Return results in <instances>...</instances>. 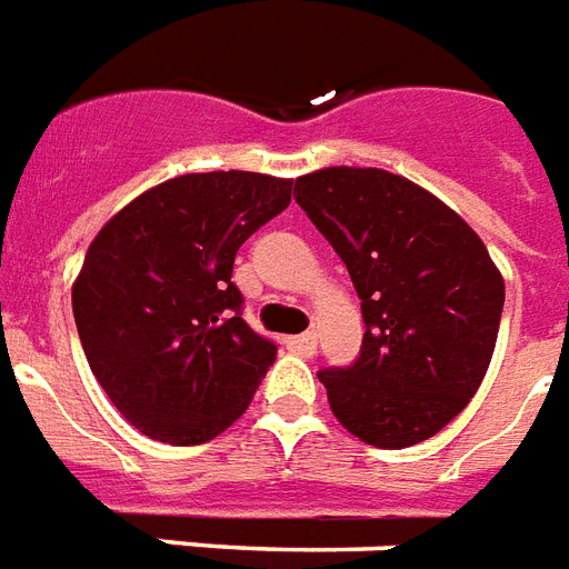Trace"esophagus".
Here are the masks:
<instances>
[{"mask_svg": "<svg viewBox=\"0 0 569 569\" xmlns=\"http://www.w3.org/2000/svg\"><path fill=\"white\" fill-rule=\"evenodd\" d=\"M288 349L290 352H297V356H313L317 352V338H313L311 331L306 335H297V338H288Z\"/></svg>", "mask_w": 569, "mask_h": 569, "instance_id": "esophagus-1", "label": "esophagus"}]
</instances>
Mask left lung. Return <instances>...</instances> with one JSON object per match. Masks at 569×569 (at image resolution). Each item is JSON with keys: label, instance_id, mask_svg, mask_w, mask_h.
Segmentation results:
<instances>
[{"label": "left lung", "instance_id": "8db88e82", "mask_svg": "<svg viewBox=\"0 0 569 569\" xmlns=\"http://www.w3.org/2000/svg\"><path fill=\"white\" fill-rule=\"evenodd\" d=\"M293 193L347 263L367 326L356 363L317 372L331 411L370 447L429 440L488 372L502 272L452 208L388 170L326 167Z\"/></svg>", "mask_w": 569, "mask_h": 569}]
</instances>
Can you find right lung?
I'll list each match as a JSON object with an SVG mask.
<instances>
[{
	"label": "right lung",
	"mask_w": 569,
	"mask_h": 569,
	"mask_svg": "<svg viewBox=\"0 0 569 569\" xmlns=\"http://www.w3.org/2000/svg\"><path fill=\"white\" fill-rule=\"evenodd\" d=\"M290 188L263 172H188L140 193L90 243L76 329L108 399L147 438L206 443L256 397L276 343L240 317L231 267Z\"/></svg>",
	"instance_id": "obj_1"
}]
</instances>
